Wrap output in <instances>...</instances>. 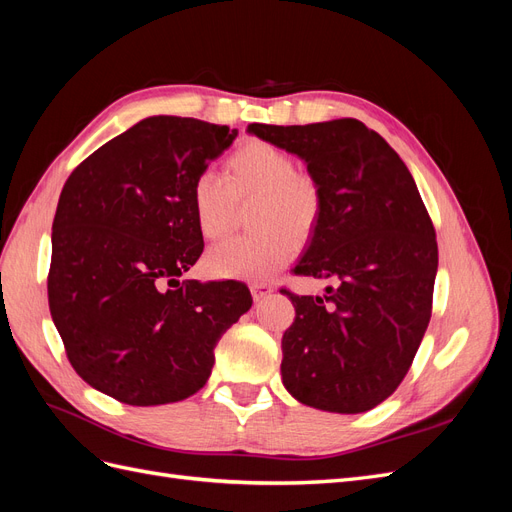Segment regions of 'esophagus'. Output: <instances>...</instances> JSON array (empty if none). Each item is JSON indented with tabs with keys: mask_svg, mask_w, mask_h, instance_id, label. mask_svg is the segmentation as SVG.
I'll list each match as a JSON object with an SVG mask.
<instances>
[{
	"mask_svg": "<svg viewBox=\"0 0 512 512\" xmlns=\"http://www.w3.org/2000/svg\"><path fill=\"white\" fill-rule=\"evenodd\" d=\"M250 290H252L254 301H262V299H267L269 294L273 292V286L271 284H252Z\"/></svg>",
	"mask_w": 512,
	"mask_h": 512,
	"instance_id": "esophagus-1",
	"label": "esophagus"
}]
</instances>
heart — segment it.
I'll use <instances>...</instances> for the list:
<instances>
[{"mask_svg": "<svg viewBox=\"0 0 512 512\" xmlns=\"http://www.w3.org/2000/svg\"><path fill=\"white\" fill-rule=\"evenodd\" d=\"M256 200L254 237L228 239L209 250L205 265L215 277L262 282L280 271L314 235L324 196L318 181L299 173L290 153L267 141H247L224 162V179L211 168L198 170L190 183L196 228L205 239L224 237L237 203Z\"/></svg>", "mask_w": 512, "mask_h": 512, "instance_id": "b5f03b06", "label": "heart"}]
</instances>
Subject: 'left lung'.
<instances>
[{
    "label": "left lung",
    "mask_w": 512,
    "mask_h": 512,
    "mask_svg": "<svg viewBox=\"0 0 512 512\" xmlns=\"http://www.w3.org/2000/svg\"><path fill=\"white\" fill-rule=\"evenodd\" d=\"M294 153L322 188L324 211L297 275L335 277L324 297H299L282 337V382L305 406L359 414L406 378L431 318L438 243L408 166L359 119L307 126L250 123Z\"/></svg>",
    "instance_id": "8db88e82"
}]
</instances>
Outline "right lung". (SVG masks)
I'll return each mask as SVG.
<instances>
[{
    "label": "right lung",
    "mask_w": 512,
    "mask_h": 512,
    "mask_svg": "<svg viewBox=\"0 0 512 512\" xmlns=\"http://www.w3.org/2000/svg\"><path fill=\"white\" fill-rule=\"evenodd\" d=\"M235 138L192 117H147L61 190L51 316L76 374L121 404H173L203 389L220 337L252 307L241 282H179L205 247L190 183Z\"/></svg>",
    "instance_id": "obj_1"
}]
</instances>
